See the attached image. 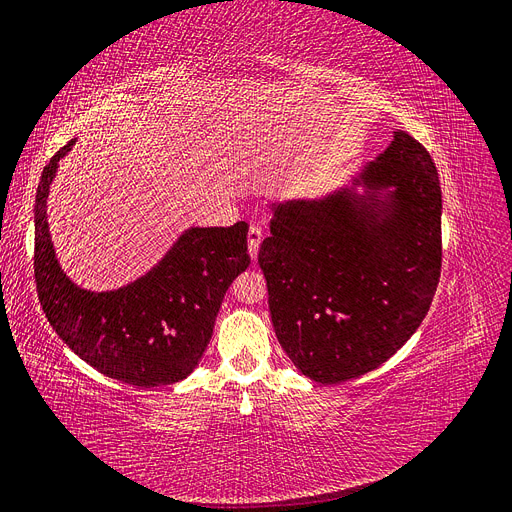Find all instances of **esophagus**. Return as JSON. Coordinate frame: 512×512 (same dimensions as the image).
I'll use <instances>...</instances> for the list:
<instances>
[{"instance_id":"1","label":"esophagus","mask_w":512,"mask_h":512,"mask_svg":"<svg viewBox=\"0 0 512 512\" xmlns=\"http://www.w3.org/2000/svg\"><path fill=\"white\" fill-rule=\"evenodd\" d=\"M261 238H263V230H261V225L253 223V225L249 227V255H251V259H255V257H257V251H259Z\"/></svg>"}]
</instances>
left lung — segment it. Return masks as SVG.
Segmentation results:
<instances>
[{
  "instance_id": "8db88e82",
  "label": "left lung",
  "mask_w": 512,
  "mask_h": 512,
  "mask_svg": "<svg viewBox=\"0 0 512 512\" xmlns=\"http://www.w3.org/2000/svg\"><path fill=\"white\" fill-rule=\"evenodd\" d=\"M356 185L367 194L276 204L257 257L278 342L318 384L386 363L422 325L441 276L443 200L426 147L394 132Z\"/></svg>"
}]
</instances>
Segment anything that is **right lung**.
Returning <instances> with one entry per match:
<instances>
[{"label":"right lung","mask_w":512,"mask_h":512,"mask_svg":"<svg viewBox=\"0 0 512 512\" xmlns=\"http://www.w3.org/2000/svg\"><path fill=\"white\" fill-rule=\"evenodd\" d=\"M61 147L42 170L35 194L33 270L48 323L90 367L113 380L154 388L185 380L211 342L232 280L249 268V227H192L154 270L130 285L92 293L65 276L46 221L48 189Z\"/></svg>","instance_id":"right-lung-1"}]
</instances>
